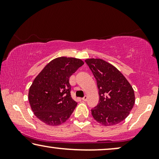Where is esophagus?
Here are the masks:
<instances>
[{
    "instance_id": "esophagus-1",
    "label": "esophagus",
    "mask_w": 159,
    "mask_h": 159,
    "mask_svg": "<svg viewBox=\"0 0 159 159\" xmlns=\"http://www.w3.org/2000/svg\"><path fill=\"white\" fill-rule=\"evenodd\" d=\"M82 101H86L87 100H88V96H87V95H84V96L82 98Z\"/></svg>"
}]
</instances>
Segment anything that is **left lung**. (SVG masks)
Returning a JSON list of instances; mask_svg holds the SVG:
<instances>
[{"mask_svg":"<svg viewBox=\"0 0 159 159\" xmlns=\"http://www.w3.org/2000/svg\"><path fill=\"white\" fill-rule=\"evenodd\" d=\"M86 64L92 71L98 88L99 103L91 110L95 120L104 126L119 124L133 108L134 90L122 74L101 58H88Z\"/></svg>","mask_w":159,"mask_h":159,"instance_id":"8db88e82","label":"left lung"}]
</instances>
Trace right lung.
<instances>
[{
	"instance_id": "1",
	"label": "right lung",
	"mask_w": 159,
	"mask_h": 159,
	"mask_svg": "<svg viewBox=\"0 0 159 159\" xmlns=\"http://www.w3.org/2000/svg\"><path fill=\"white\" fill-rule=\"evenodd\" d=\"M84 64L81 59L58 57L49 62L34 80L28 95L34 114L51 126L61 125L77 105L71 98L69 77Z\"/></svg>"
}]
</instances>
